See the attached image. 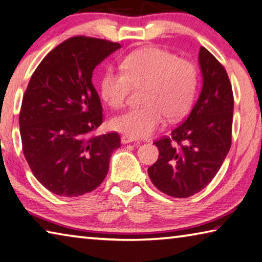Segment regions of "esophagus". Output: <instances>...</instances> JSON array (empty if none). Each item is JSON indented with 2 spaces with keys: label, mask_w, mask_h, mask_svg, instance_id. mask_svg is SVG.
<instances>
[{
  "label": "esophagus",
  "mask_w": 262,
  "mask_h": 262,
  "mask_svg": "<svg viewBox=\"0 0 262 262\" xmlns=\"http://www.w3.org/2000/svg\"><path fill=\"white\" fill-rule=\"evenodd\" d=\"M121 141L123 144H128V143H132V141H136V139L134 138V137H130L127 135H123L121 137Z\"/></svg>",
  "instance_id": "obj_1"
}]
</instances>
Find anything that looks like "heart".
Segmentation results:
<instances>
[{"instance_id": "b5f03b06", "label": "heart", "mask_w": 262, "mask_h": 262, "mask_svg": "<svg viewBox=\"0 0 262 262\" xmlns=\"http://www.w3.org/2000/svg\"><path fill=\"white\" fill-rule=\"evenodd\" d=\"M123 73L108 71L101 80V95L114 109L124 106L132 87H143L145 106L128 110L110 122L113 130L134 138L152 135L164 122L178 119L189 110L196 92L197 75L192 63L177 59L158 47L130 53L121 63Z\"/></svg>"}]
</instances>
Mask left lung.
Here are the masks:
<instances>
[{"instance_id": "obj_1", "label": "left lung", "mask_w": 262, "mask_h": 262, "mask_svg": "<svg viewBox=\"0 0 262 262\" xmlns=\"http://www.w3.org/2000/svg\"><path fill=\"white\" fill-rule=\"evenodd\" d=\"M199 63L202 74L199 100L170 137L156 141L159 158L147 170L158 189L179 199L207 187L231 147L233 94L229 76L203 46Z\"/></svg>"}]
</instances>
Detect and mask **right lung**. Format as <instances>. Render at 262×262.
I'll use <instances>...</instances> for the list:
<instances>
[{
    "label": "right lung",
    "instance_id": "right-lung-1",
    "mask_svg": "<svg viewBox=\"0 0 262 262\" xmlns=\"http://www.w3.org/2000/svg\"><path fill=\"white\" fill-rule=\"evenodd\" d=\"M118 42L73 37L42 59L29 81L19 113L23 153L32 173L55 195L76 197L100 186L117 132L92 137L102 124L93 71Z\"/></svg>",
    "mask_w": 262,
    "mask_h": 262
}]
</instances>
